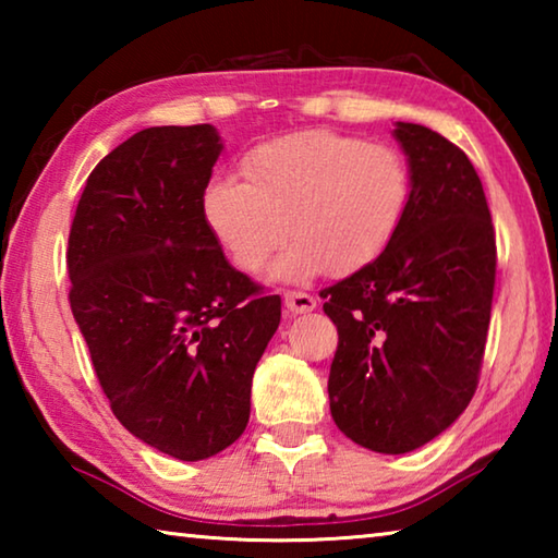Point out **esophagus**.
<instances>
[{
    "mask_svg": "<svg viewBox=\"0 0 558 558\" xmlns=\"http://www.w3.org/2000/svg\"><path fill=\"white\" fill-rule=\"evenodd\" d=\"M282 302H286L288 313L292 315H305V313H313L317 307V300L313 295H307V292H300V290H290L282 295Z\"/></svg>",
    "mask_w": 558,
    "mask_h": 558,
    "instance_id": "obj_1",
    "label": "esophagus"
}]
</instances>
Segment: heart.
<instances>
[{
	"label": "heart",
	"instance_id": "obj_1",
	"mask_svg": "<svg viewBox=\"0 0 558 558\" xmlns=\"http://www.w3.org/2000/svg\"><path fill=\"white\" fill-rule=\"evenodd\" d=\"M243 177H214L204 219L226 256L258 270L282 241L295 239L272 276L344 278L369 268L399 233L411 202V172L389 145L332 130H302L253 147Z\"/></svg>",
	"mask_w": 558,
	"mask_h": 558
}]
</instances>
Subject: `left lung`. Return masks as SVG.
<instances>
[{
    "label": "left lung",
    "mask_w": 558,
    "mask_h": 558,
    "mask_svg": "<svg viewBox=\"0 0 558 558\" xmlns=\"http://www.w3.org/2000/svg\"><path fill=\"white\" fill-rule=\"evenodd\" d=\"M411 202L369 268L325 288L339 344L329 411L356 446L401 456L458 421L477 389L495 292V229L483 182L430 128L396 122Z\"/></svg>",
    "instance_id": "8db88e82"
}]
</instances>
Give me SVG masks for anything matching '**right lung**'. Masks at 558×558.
<instances>
[{"label": "right lung", "mask_w": 558, "mask_h": 558, "mask_svg": "<svg viewBox=\"0 0 558 558\" xmlns=\"http://www.w3.org/2000/svg\"><path fill=\"white\" fill-rule=\"evenodd\" d=\"M214 125L140 130L93 169L69 235L71 310L116 418L177 460L211 458L251 415L280 295L226 260L204 219Z\"/></svg>", "instance_id": "1"}]
</instances>
